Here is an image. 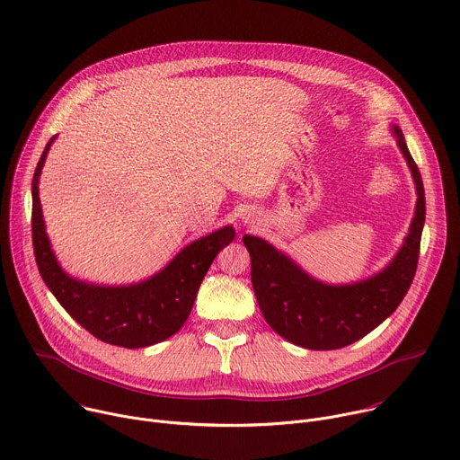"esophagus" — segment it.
<instances>
[{
  "label": "esophagus",
  "mask_w": 460,
  "mask_h": 460,
  "mask_svg": "<svg viewBox=\"0 0 460 460\" xmlns=\"http://www.w3.org/2000/svg\"><path fill=\"white\" fill-rule=\"evenodd\" d=\"M242 222L247 224V226L254 224V222H256V220H254V213H252V211H245V213L242 215Z\"/></svg>",
  "instance_id": "34e87169"
}]
</instances>
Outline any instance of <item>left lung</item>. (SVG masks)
<instances>
[{
  "label": "left lung",
  "instance_id": "1",
  "mask_svg": "<svg viewBox=\"0 0 460 460\" xmlns=\"http://www.w3.org/2000/svg\"><path fill=\"white\" fill-rule=\"evenodd\" d=\"M393 133L411 169L419 199L404 245L384 271L357 284L327 286L305 275L266 240L243 236L261 314L280 337L300 348L327 351L360 341L399 307L413 282L426 220L424 185L402 130L393 125Z\"/></svg>",
  "mask_w": 460,
  "mask_h": 460
}]
</instances>
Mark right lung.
Instances as JSON below:
<instances>
[{
  "mask_svg": "<svg viewBox=\"0 0 460 460\" xmlns=\"http://www.w3.org/2000/svg\"><path fill=\"white\" fill-rule=\"evenodd\" d=\"M52 142L45 146L32 178V247L43 282L61 307L102 342L135 349L169 339L185 323L208 270L233 242L234 229L227 226L189 243L158 275L135 286L103 288L75 280L61 271L50 251L38 196Z\"/></svg>",
  "mask_w": 460,
  "mask_h": 460,
  "instance_id": "right-lung-1",
  "label": "right lung"
}]
</instances>
